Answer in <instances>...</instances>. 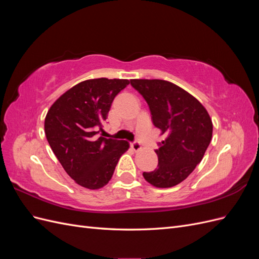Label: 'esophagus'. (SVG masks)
Instances as JSON below:
<instances>
[{"label":"esophagus","mask_w":259,"mask_h":259,"mask_svg":"<svg viewBox=\"0 0 259 259\" xmlns=\"http://www.w3.org/2000/svg\"><path fill=\"white\" fill-rule=\"evenodd\" d=\"M131 148H132L134 151H139L140 149H142V146H140L137 142H134V143H131Z\"/></svg>","instance_id":"obj_1"}]
</instances>
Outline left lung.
<instances>
[{"mask_svg": "<svg viewBox=\"0 0 259 259\" xmlns=\"http://www.w3.org/2000/svg\"><path fill=\"white\" fill-rule=\"evenodd\" d=\"M131 85L147 101L154 126L165 135L155 150L158 167L143 175L156 188L174 187L204 156L213 135L209 114L197 98L168 81L134 79Z\"/></svg>", "mask_w": 259, "mask_h": 259, "instance_id": "obj_1", "label": "left lung"}]
</instances>
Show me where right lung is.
I'll return each instance as SVG.
<instances>
[{"mask_svg":"<svg viewBox=\"0 0 259 259\" xmlns=\"http://www.w3.org/2000/svg\"><path fill=\"white\" fill-rule=\"evenodd\" d=\"M128 80L106 77L86 80L67 91L46 114L45 135L53 152L76 184L99 189L111 179L126 140L99 137L114 97Z\"/></svg>","mask_w":259,"mask_h":259,"instance_id":"1","label":"right lung"}]
</instances>
